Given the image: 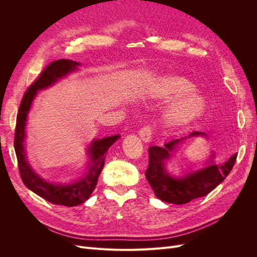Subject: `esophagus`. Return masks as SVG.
Segmentation results:
<instances>
[{
	"label": "esophagus",
	"mask_w": 257,
	"mask_h": 257,
	"mask_svg": "<svg viewBox=\"0 0 257 257\" xmlns=\"http://www.w3.org/2000/svg\"><path fill=\"white\" fill-rule=\"evenodd\" d=\"M153 128L150 125H145L141 131H139V136L142 137L145 143H149L152 138Z\"/></svg>",
	"instance_id": "34e87169"
}]
</instances>
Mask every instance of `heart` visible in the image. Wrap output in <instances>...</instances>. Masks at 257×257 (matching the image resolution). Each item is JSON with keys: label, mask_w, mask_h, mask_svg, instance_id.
<instances>
[{"label": "heart", "mask_w": 257, "mask_h": 257, "mask_svg": "<svg viewBox=\"0 0 257 257\" xmlns=\"http://www.w3.org/2000/svg\"><path fill=\"white\" fill-rule=\"evenodd\" d=\"M195 91V84L189 79L169 75L158 80L151 88L150 95L160 103H174L165 113V123L170 127H182L197 119L206 109L205 98Z\"/></svg>", "instance_id": "obj_1"}]
</instances>
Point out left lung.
<instances>
[{
    "label": "left lung",
    "instance_id": "left-lung-1",
    "mask_svg": "<svg viewBox=\"0 0 257 257\" xmlns=\"http://www.w3.org/2000/svg\"><path fill=\"white\" fill-rule=\"evenodd\" d=\"M206 136L201 132H194L189 137ZM186 138V137H185ZM176 139L161 147H151L149 149V165L146 170V178L159 199L176 205H183L189 201L206 196L214 190L228 176L235 165L237 153L224 164H211L191 173L182 178H174L165 172L164 162L175 149V146L182 141Z\"/></svg>",
    "mask_w": 257,
    "mask_h": 257
}]
</instances>
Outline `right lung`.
<instances>
[{
	"label": "right lung",
	"mask_w": 257,
	"mask_h": 257,
	"mask_svg": "<svg viewBox=\"0 0 257 257\" xmlns=\"http://www.w3.org/2000/svg\"><path fill=\"white\" fill-rule=\"evenodd\" d=\"M80 64L78 62L61 59L53 61L44 68V71L26 91L17 113L16 130H15V151H16L20 177L28 189L33 191L38 196L48 200L54 205L73 207L80 205L87 200L94 191L98 177L105 164L106 153L110 146L119 138V135L106 137L92 142L89 151L91 153V165L87 175L81 180L72 184H52L37 176L30 167L26 160L23 141L26 136V122L29 110L38 90H42L53 84L66 74L74 72Z\"/></svg>",
	"instance_id": "right-lung-1"
}]
</instances>
